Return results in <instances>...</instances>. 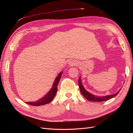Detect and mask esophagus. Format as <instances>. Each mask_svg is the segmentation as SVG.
<instances>
[{"label":"esophagus","mask_w":133,"mask_h":133,"mask_svg":"<svg viewBox=\"0 0 133 133\" xmlns=\"http://www.w3.org/2000/svg\"><path fill=\"white\" fill-rule=\"evenodd\" d=\"M68 64H69V65L70 66H73V65H75L76 63L75 61H74V60H70V61H69V63H68Z\"/></svg>","instance_id":"1"}]
</instances>
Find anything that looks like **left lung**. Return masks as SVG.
Masks as SVG:
<instances>
[{
  "mask_svg": "<svg viewBox=\"0 0 133 133\" xmlns=\"http://www.w3.org/2000/svg\"><path fill=\"white\" fill-rule=\"evenodd\" d=\"M79 86L80 90V92H81V93L83 95V96H84V97L88 100H90V101H92V102H103V101H107V100H109L112 98H114L116 95H117L120 90V89L117 92H116V93L114 94H112V95H108L107 96H102L95 95L90 93L89 92L87 91V90L84 88L83 85L82 84V82L81 80V78L80 77L79 78Z\"/></svg>",
  "mask_w": 133,
  "mask_h": 133,
  "instance_id": "obj_1",
  "label": "left lung"
}]
</instances>
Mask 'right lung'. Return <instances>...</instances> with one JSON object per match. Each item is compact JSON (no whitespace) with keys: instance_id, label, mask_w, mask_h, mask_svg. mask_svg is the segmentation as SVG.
<instances>
[{"instance_id":"1","label":"right lung","mask_w":133,"mask_h":133,"mask_svg":"<svg viewBox=\"0 0 133 133\" xmlns=\"http://www.w3.org/2000/svg\"><path fill=\"white\" fill-rule=\"evenodd\" d=\"M63 74V72H60L58 75L57 76V78H55L54 83L53 84V86L51 88V89L48 91V93L43 97L42 99H40L37 101L36 102H26V104H29L30 105L33 106H39V105H45V104H48L50 103L52 100L54 99L55 97V94L57 92V89H58V83L60 81V79L61 78L62 75Z\"/></svg>"}]
</instances>
